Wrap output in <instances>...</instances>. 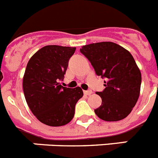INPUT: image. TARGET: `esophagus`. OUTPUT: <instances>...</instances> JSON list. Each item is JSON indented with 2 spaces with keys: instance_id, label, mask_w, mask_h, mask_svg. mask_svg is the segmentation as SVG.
Segmentation results:
<instances>
[{
  "instance_id": "obj_1",
  "label": "esophagus",
  "mask_w": 158,
  "mask_h": 158,
  "mask_svg": "<svg viewBox=\"0 0 158 158\" xmlns=\"http://www.w3.org/2000/svg\"><path fill=\"white\" fill-rule=\"evenodd\" d=\"M84 93L86 95H91L93 93V91L92 90H87V91H84Z\"/></svg>"
}]
</instances>
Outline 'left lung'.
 Listing matches in <instances>:
<instances>
[{
	"mask_svg": "<svg viewBox=\"0 0 158 158\" xmlns=\"http://www.w3.org/2000/svg\"><path fill=\"white\" fill-rule=\"evenodd\" d=\"M80 51L89 60L98 76L105 78V89L97 92L101 105L94 110L104 121L114 122L126 118L140 95L142 75L131 53L112 42L83 46Z\"/></svg>",
	"mask_w": 158,
	"mask_h": 158,
	"instance_id": "1",
	"label": "left lung"
}]
</instances>
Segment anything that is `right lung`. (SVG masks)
Returning a JSON list of instances; mask_svg holds the SVG:
<instances>
[{
    "instance_id": "add662e5",
    "label": "right lung",
    "mask_w": 158,
    "mask_h": 158,
    "mask_svg": "<svg viewBox=\"0 0 158 158\" xmlns=\"http://www.w3.org/2000/svg\"><path fill=\"white\" fill-rule=\"evenodd\" d=\"M76 47L49 45L30 58L23 78V89L29 108L41 123L51 127L69 123L75 105L83 96L80 87H63L62 80Z\"/></svg>"
}]
</instances>
